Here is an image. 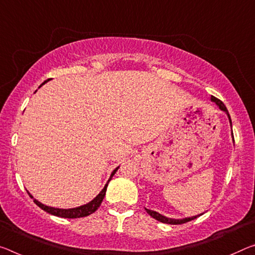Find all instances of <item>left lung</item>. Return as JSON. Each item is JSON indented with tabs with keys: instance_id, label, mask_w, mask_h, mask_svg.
<instances>
[{
	"instance_id": "8db88e82",
	"label": "left lung",
	"mask_w": 255,
	"mask_h": 255,
	"mask_svg": "<svg viewBox=\"0 0 255 255\" xmlns=\"http://www.w3.org/2000/svg\"><path fill=\"white\" fill-rule=\"evenodd\" d=\"M211 100L217 104L218 107H219V108L221 109L222 111L227 112L228 118H229V123H230V125H232V119H230V116H229V113H228V110H227V108L225 107V104L222 103V101H220L219 99L215 98V96H211ZM233 138H234V135H233ZM145 210H146V212L148 213V215L151 216L152 218H154L155 220L160 221V222H163V224H169V225H181V224H186V222L196 219L197 217L201 216V215H200V216H195V217H191V218H185V219H170V218H167V217L161 216L160 213H157V212H155V211H152V210H148V209H146V208H145Z\"/></svg>"
}]
</instances>
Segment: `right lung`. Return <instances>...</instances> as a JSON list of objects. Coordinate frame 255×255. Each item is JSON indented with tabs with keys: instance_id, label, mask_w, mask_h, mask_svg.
Returning <instances> with one entry per match:
<instances>
[{
	"instance_id": "obj_1",
	"label": "right lung",
	"mask_w": 255,
	"mask_h": 255,
	"mask_svg": "<svg viewBox=\"0 0 255 255\" xmlns=\"http://www.w3.org/2000/svg\"><path fill=\"white\" fill-rule=\"evenodd\" d=\"M48 80H50V79L45 80V82H44V83L48 82ZM44 83H43V84H44ZM118 168H119V167H118ZM118 168L113 170V172L111 173L110 179L108 180L107 185L104 186V188L102 189V191H101V193L99 194V195L96 196L94 200L91 201L90 203H87V204H85V205H82V207H78V208H75V209H55V208L46 207V205L42 204V203H40V202L36 201V200H34V202H35L36 204L38 205V207H39L40 209L44 210V211H46L47 213H50V215H53V216H56V217L69 218V219H74V218H82V217L90 216V215H92V213H94V212L96 211V210H98V209L100 208V205H101V203H102V201H103V199H104V195H106V192H107V187H108L109 181L111 180L112 176L115 175V173L117 172V170H118ZM28 194H29V193H28ZM29 196L31 197V199H33V196H31L30 194H29Z\"/></svg>"
}]
</instances>
